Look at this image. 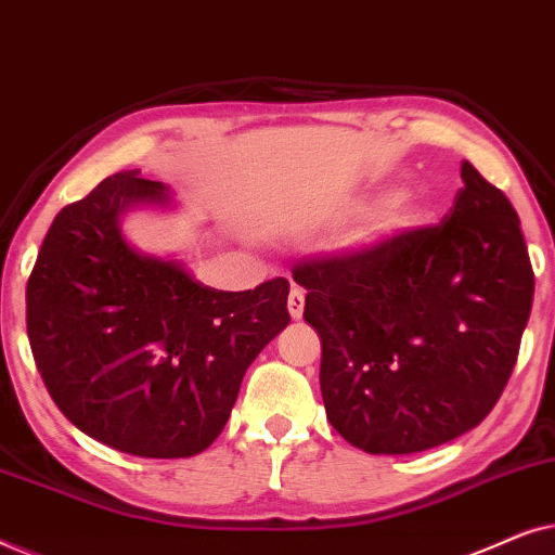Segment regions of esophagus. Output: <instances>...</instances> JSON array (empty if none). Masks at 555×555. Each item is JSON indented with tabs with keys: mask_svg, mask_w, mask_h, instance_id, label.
<instances>
[{
	"mask_svg": "<svg viewBox=\"0 0 555 555\" xmlns=\"http://www.w3.org/2000/svg\"><path fill=\"white\" fill-rule=\"evenodd\" d=\"M302 308H306V293H302L300 287H293L291 295H287V310H291L295 321H300L302 318Z\"/></svg>",
	"mask_w": 555,
	"mask_h": 555,
	"instance_id": "34e87169",
	"label": "esophagus"
}]
</instances>
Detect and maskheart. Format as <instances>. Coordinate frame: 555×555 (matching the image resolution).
I'll return each mask as SVG.
<instances>
[{"instance_id": "b5f03b06", "label": "heart", "mask_w": 555, "mask_h": 555, "mask_svg": "<svg viewBox=\"0 0 555 555\" xmlns=\"http://www.w3.org/2000/svg\"><path fill=\"white\" fill-rule=\"evenodd\" d=\"M416 207L409 194H391L389 199L384 202L382 209V227L386 232H397V230H406L416 222Z\"/></svg>"}]
</instances>
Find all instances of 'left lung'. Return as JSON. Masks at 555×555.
I'll return each mask as SVG.
<instances>
[{
	"instance_id": "obj_1",
	"label": "left lung",
	"mask_w": 555,
	"mask_h": 555,
	"mask_svg": "<svg viewBox=\"0 0 555 555\" xmlns=\"http://www.w3.org/2000/svg\"><path fill=\"white\" fill-rule=\"evenodd\" d=\"M462 181L439 224L293 268L321 336L325 414L369 454L475 429L518 361L535 291L520 219L469 162Z\"/></svg>"
}]
</instances>
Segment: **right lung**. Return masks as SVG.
Here are the masks:
<instances>
[{"instance_id":"obj_1","label":"right lung","mask_w":555,"mask_h":555,"mask_svg":"<svg viewBox=\"0 0 555 555\" xmlns=\"http://www.w3.org/2000/svg\"><path fill=\"white\" fill-rule=\"evenodd\" d=\"M139 204L166 207L169 189L113 173L57 211L27 280V336L52 401L80 431L135 457H192L291 323V283L215 291L181 262L139 253L120 234V215Z\"/></svg>"}]
</instances>
